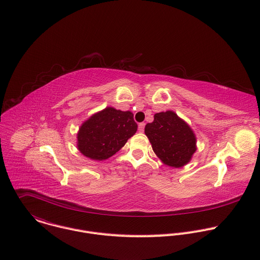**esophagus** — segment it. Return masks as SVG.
I'll list each match as a JSON object with an SVG mask.
<instances>
[{
    "mask_svg": "<svg viewBox=\"0 0 260 260\" xmlns=\"http://www.w3.org/2000/svg\"><path fill=\"white\" fill-rule=\"evenodd\" d=\"M144 127H145V123H144V122L139 123V131H140V132H143V131H144Z\"/></svg>",
    "mask_w": 260,
    "mask_h": 260,
    "instance_id": "esophagus-1",
    "label": "esophagus"
}]
</instances>
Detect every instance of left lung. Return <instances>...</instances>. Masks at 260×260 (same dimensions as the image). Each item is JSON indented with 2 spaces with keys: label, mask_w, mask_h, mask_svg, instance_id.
<instances>
[{
  "label": "left lung",
  "mask_w": 260,
  "mask_h": 260,
  "mask_svg": "<svg viewBox=\"0 0 260 260\" xmlns=\"http://www.w3.org/2000/svg\"><path fill=\"white\" fill-rule=\"evenodd\" d=\"M145 135L156 156L172 168L187 165L197 151L194 132L171 110L154 114V120L145 126Z\"/></svg>",
  "instance_id": "1"
}]
</instances>
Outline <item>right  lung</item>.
I'll return each instance as SVG.
<instances>
[{
  "label": "right lung",
  "instance_id": "obj_1",
  "mask_svg": "<svg viewBox=\"0 0 260 260\" xmlns=\"http://www.w3.org/2000/svg\"><path fill=\"white\" fill-rule=\"evenodd\" d=\"M137 129L131 111L107 107L81 124L77 133V148L90 159L105 160L118 152Z\"/></svg>",
  "mask_w": 260,
  "mask_h": 260
}]
</instances>
